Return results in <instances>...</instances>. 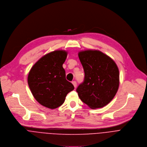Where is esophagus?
<instances>
[{
    "label": "esophagus",
    "instance_id": "34e87169",
    "mask_svg": "<svg viewBox=\"0 0 147 147\" xmlns=\"http://www.w3.org/2000/svg\"><path fill=\"white\" fill-rule=\"evenodd\" d=\"M72 83L73 85L74 86L75 88H76V86H77V83H76V81H73Z\"/></svg>",
    "mask_w": 147,
    "mask_h": 147
}]
</instances>
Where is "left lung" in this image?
<instances>
[{
  "label": "left lung",
  "mask_w": 147,
  "mask_h": 147,
  "mask_svg": "<svg viewBox=\"0 0 147 147\" xmlns=\"http://www.w3.org/2000/svg\"><path fill=\"white\" fill-rule=\"evenodd\" d=\"M78 56L84 71V81L76 89L78 96L92 109L102 108L118 90V67L110 57L98 50L80 51Z\"/></svg>",
  "instance_id": "8db88e82"
}]
</instances>
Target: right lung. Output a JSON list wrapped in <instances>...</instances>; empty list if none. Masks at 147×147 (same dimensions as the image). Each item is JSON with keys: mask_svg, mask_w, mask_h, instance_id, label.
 <instances>
[{"mask_svg": "<svg viewBox=\"0 0 147 147\" xmlns=\"http://www.w3.org/2000/svg\"><path fill=\"white\" fill-rule=\"evenodd\" d=\"M68 51L57 50L43 57L32 66L28 76V83L35 100L49 109H55L65 101L68 93L74 89L67 80L63 67Z\"/></svg>", "mask_w": 147, "mask_h": 147, "instance_id": "add662e5", "label": "right lung"}]
</instances>
